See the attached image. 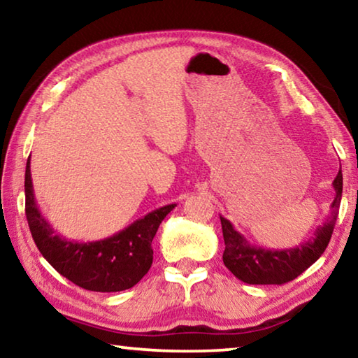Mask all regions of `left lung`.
Returning <instances> with one entry per match:
<instances>
[{"instance_id":"obj_1","label":"left lung","mask_w":358,"mask_h":358,"mask_svg":"<svg viewBox=\"0 0 358 358\" xmlns=\"http://www.w3.org/2000/svg\"><path fill=\"white\" fill-rule=\"evenodd\" d=\"M335 199L331 202V215L322 226L314 232L313 240H308L290 250H265V248L250 245L234 224L221 217L222 237L226 250L222 262L232 273L246 284H284L300 276L308 266H311L322 256L329 246L333 229L339 211L343 194V172L339 169L333 180Z\"/></svg>"}]
</instances>
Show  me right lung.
Listing matches in <instances>:
<instances>
[{
    "mask_svg": "<svg viewBox=\"0 0 358 358\" xmlns=\"http://www.w3.org/2000/svg\"><path fill=\"white\" fill-rule=\"evenodd\" d=\"M177 207L164 205L104 240H68L50 226L36 203L29 157L25 171V213L33 240L42 256L59 275L93 292L131 289L153 264L151 241L162 220Z\"/></svg>",
    "mask_w": 358,
    "mask_h": 358,
    "instance_id": "1",
    "label": "right lung"
}]
</instances>
